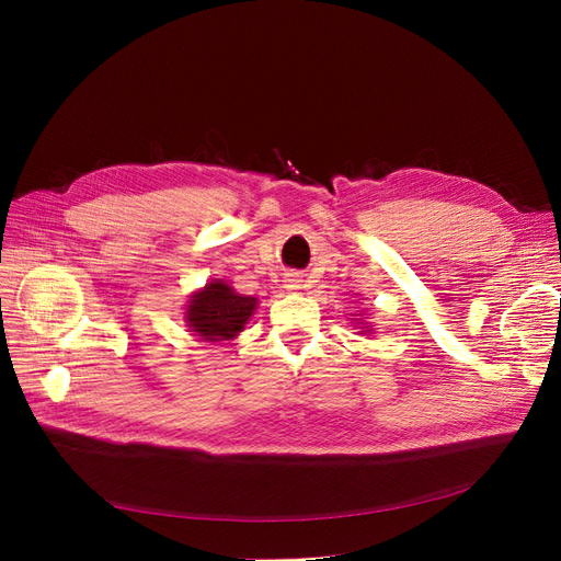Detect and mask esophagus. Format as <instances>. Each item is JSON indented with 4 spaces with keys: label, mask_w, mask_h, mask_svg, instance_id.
Masks as SVG:
<instances>
[{
    "label": "esophagus",
    "mask_w": 561,
    "mask_h": 561,
    "mask_svg": "<svg viewBox=\"0 0 561 561\" xmlns=\"http://www.w3.org/2000/svg\"><path fill=\"white\" fill-rule=\"evenodd\" d=\"M301 279H297L295 275H290L288 279H286V288H290V290H297V288H301V284H299Z\"/></svg>",
    "instance_id": "esophagus-1"
}]
</instances>
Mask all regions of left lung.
<instances>
[{"instance_id": "1", "label": "left lung", "mask_w": 561, "mask_h": 561, "mask_svg": "<svg viewBox=\"0 0 561 561\" xmlns=\"http://www.w3.org/2000/svg\"><path fill=\"white\" fill-rule=\"evenodd\" d=\"M368 317H362V314H357V317H353V322L362 329V333H370L373 329H370V322H366Z\"/></svg>"}]
</instances>
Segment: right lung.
<instances>
[{
	"mask_svg": "<svg viewBox=\"0 0 561 561\" xmlns=\"http://www.w3.org/2000/svg\"><path fill=\"white\" fill-rule=\"evenodd\" d=\"M257 304V297L237 293L226 279H210L186 301L184 322L199 342H230L247 329Z\"/></svg>",
	"mask_w": 561,
	"mask_h": 561,
	"instance_id": "obj_1",
	"label": "right lung"
}]
</instances>
